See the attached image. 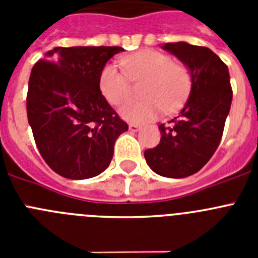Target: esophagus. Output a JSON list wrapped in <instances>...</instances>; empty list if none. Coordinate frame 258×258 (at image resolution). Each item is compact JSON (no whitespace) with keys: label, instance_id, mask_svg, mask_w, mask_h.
<instances>
[{"label":"esophagus","instance_id":"esophagus-1","mask_svg":"<svg viewBox=\"0 0 258 258\" xmlns=\"http://www.w3.org/2000/svg\"><path fill=\"white\" fill-rule=\"evenodd\" d=\"M140 129H141V127L138 126L137 124H129V131H131V132H138Z\"/></svg>","mask_w":258,"mask_h":258}]
</instances>
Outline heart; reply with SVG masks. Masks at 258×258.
Here are the masks:
<instances>
[{
  "instance_id": "obj_1",
  "label": "heart",
  "mask_w": 258,
  "mask_h": 258,
  "mask_svg": "<svg viewBox=\"0 0 258 258\" xmlns=\"http://www.w3.org/2000/svg\"><path fill=\"white\" fill-rule=\"evenodd\" d=\"M115 64H106L99 75V92L111 106H120L131 94V84L142 83L140 102L121 107L120 115L134 124L154 121L164 111L173 112L184 103L191 89V75L182 63L156 50H141Z\"/></svg>"
}]
</instances>
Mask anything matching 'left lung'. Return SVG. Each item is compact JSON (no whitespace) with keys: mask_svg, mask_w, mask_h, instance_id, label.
<instances>
[{"mask_svg":"<svg viewBox=\"0 0 258 258\" xmlns=\"http://www.w3.org/2000/svg\"><path fill=\"white\" fill-rule=\"evenodd\" d=\"M163 49L188 68L191 92L172 126L159 125L160 143L146 150L145 159L159 175L184 178L199 172L220 145L232 101L229 68L208 47L168 42Z\"/></svg>","mask_w":258,"mask_h":258,"instance_id":"left-lung-1","label":"left lung"}]
</instances>
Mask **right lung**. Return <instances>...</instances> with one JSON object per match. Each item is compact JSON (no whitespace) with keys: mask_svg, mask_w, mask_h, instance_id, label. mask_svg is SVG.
<instances>
[{"mask_svg":"<svg viewBox=\"0 0 258 258\" xmlns=\"http://www.w3.org/2000/svg\"><path fill=\"white\" fill-rule=\"evenodd\" d=\"M118 46L54 47L33 66L27 115L47 165L70 179H86L107 169L113 146L127 124L99 92L102 68Z\"/></svg>","mask_w":258,"mask_h":258,"instance_id":"1","label":"right lung"}]
</instances>
